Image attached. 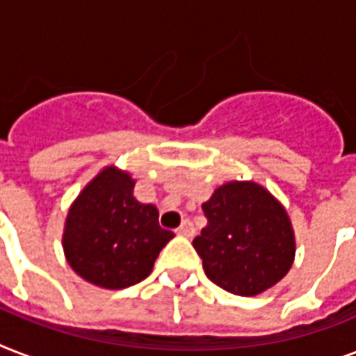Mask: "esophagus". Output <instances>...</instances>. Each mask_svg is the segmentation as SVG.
Here are the masks:
<instances>
[{
    "label": "esophagus",
    "instance_id": "esophagus-1",
    "mask_svg": "<svg viewBox=\"0 0 356 356\" xmlns=\"http://www.w3.org/2000/svg\"><path fill=\"white\" fill-rule=\"evenodd\" d=\"M195 233L194 225H192V222L190 220H184L183 223H181V227L177 229V234H181V236H186V238H192Z\"/></svg>",
    "mask_w": 356,
    "mask_h": 356
}]
</instances>
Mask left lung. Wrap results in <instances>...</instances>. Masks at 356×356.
<instances>
[{
  "mask_svg": "<svg viewBox=\"0 0 356 356\" xmlns=\"http://www.w3.org/2000/svg\"><path fill=\"white\" fill-rule=\"evenodd\" d=\"M207 227L192 245L214 284L257 296L286 275L296 238L284 207L253 181H231L203 203Z\"/></svg>",
  "mask_w": 356,
  "mask_h": 356,
  "instance_id": "1",
  "label": "left lung"
}]
</instances>
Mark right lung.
I'll use <instances>...</instances> for the list:
<instances>
[{
    "mask_svg": "<svg viewBox=\"0 0 356 356\" xmlns=\"http://www.w3.org/2000/svg\"><path fill=\"white\" fill-rule=\"evenodd\" d=\"M127 172L107 166L72 203L63 248L85 281L122 290L149 275L162 248L175 234L159 225L156 207L136 201Z\"/></svg>",
    "mask_w": 356,
    "mask_h": 356,
    "instance_id": "right-lung-1",
    "label": "right lung"
}]
</instances>
